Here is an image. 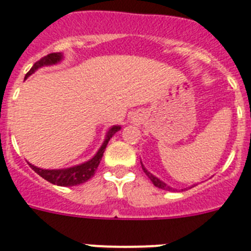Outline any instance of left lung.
<instances>
[{
    "label": "left lung",
    "mask_w": 251,
    "mask_h": 251,
    "mask_svg": "<svg viewBox=\"0 0 251 251\" xmlns=\"http://www.w3.org/2000/svg\"><path fill=\"white\" fill-rule=\"evenodd\" d=\"M141 165H142V169H144V172H145V173H146V176H148V177L150 178V181L152 182V183H154V186H156V187H158V188H161V190H167V191H172V190L175 191V188H172L171 186H168L167 183H165V182H163V181H161V179H159L158 177H155V176L152 175V173H150V172H149L148 169L145 168V165L142 164V163H141ZM194 186H196L195 183H194ZM194 186H192V187H194Z\"/></svg>",
    "instance_id": "1"
}]
</instances>
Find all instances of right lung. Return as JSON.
I'll return each instance as SVG.
<instances>
[{
  "label": "right lung",
  "instance_id": "obj_1",
  "mask_svg": "<svg viewBox=\"0 0 251 251\" xmlns=\"http://www.w3.org/2000/svg\"><path fill=\"white\" fill-rule=\"evenodd\" d=\"M63 53L61 52H53L50 53V55L45 56L41 60H38L34 65L32 66V69L29 70L28 73L25 74V79L28 76L32 75L34 72L42 68V66H50L55 65V64H59L61 60H63ZM121 126H113V127L109 128V130L106 132V136H105V140H103L101 148L97 150V152L93 155V158L90 159L88 161H84L82 164L74 165V167L70 168H64V169H42V168L34 167L33 164L29 163L30 168L33 171L36 172L37 175H39L42 178H45L46 181L51 182L53 185L57 186H76L80 185V183H84L90 178L93 177L95 172H96L97 167L100 164L101 158H102L103 151L106 149L107 142L110 141V138L113 137L114 134L117 133L118 130H121Z\"/></svg>",
  "mask_w": 251,
  "mask_h": 251
}]
</instances>
